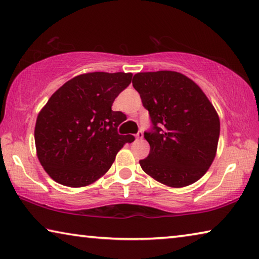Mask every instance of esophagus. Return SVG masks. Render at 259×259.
Listing matches in <instances>:
<instances>
[{"label":"esophagus","mask_w":259,"mask_h":259,"mask_svg":"<svg viewBox=\"0 0 259 259\" xmlns=\"http://www.w3.org/2000/svg\"><path fill=\"white\" fill-rule=\"evenodd\" d=\"M143 138V133L142 131H138V134L136 135V139H142Z\"/></svg>","instance_id":"34e87169"}]
</instances>
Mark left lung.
I'll return each mask as SVG.
<instances>
[{
	"label": "left lung",
	"instance_id": "left-lung-1",
	"mask_svg": "<svg viewBox=\"0 0 259 259\" xmlns=\"http://www.w3.org/2000/svg\"><path fill=\"white\" fill-rule=\"evenodd\" d=\"M133 85L153 128L144 133L150 153L139 161L155 181L171 188L195 183L215 158L220 120L194 80L176 71L138 72Z\"/></svg>",
	"mask_w": 259,
	"mask_h": 259
}]
</instances>
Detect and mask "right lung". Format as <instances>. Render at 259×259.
<instances>
[{
  "instance_id": "1",
  "label": "right lung",
  "mask_w": 259,
  "mask_h": 259,
  "mask_svg": "<svg viewBox=\"0 0 259 259\" xmlns=\"http://www.w3.org/2000/svg\"><path fill=\"white\" fill-rule=\"evenodd\" d=\"M133 73L89 72L73 77L49 98L36 117V155L55 182L79 188L96 182L113 165L131 135L117 134L125 120L113 102Z\"/></svg>"
}]
</instances>
